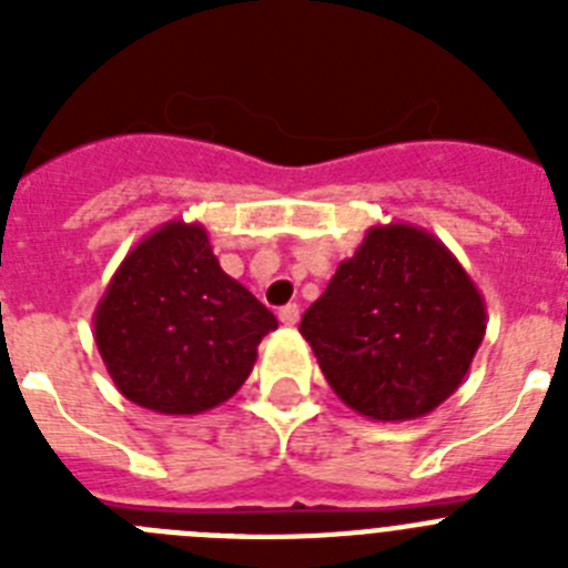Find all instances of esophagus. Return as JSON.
<instances>
[{
  "mask_svg": "<svg viewBox=\"0 0 568 568\" xmlns=\"http://www.w3.org/2000/svg\"><path fill=\"white\" fill-rule=\"evenodd\" d=\"M278 321L284 324V327H295V324H298V304H287V307H281Z\"/></svg>",
  "mask_w": 568,
  "mask_h": 568,
  "instance_id": "1",
  "label": "esophagus"
}]
</instances>
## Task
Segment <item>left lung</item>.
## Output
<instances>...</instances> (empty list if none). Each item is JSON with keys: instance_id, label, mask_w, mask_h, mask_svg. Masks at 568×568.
Returning <instances> with one entry per match:
<instances>
[{"instance_id": "obj_1", "label": "left lung", "mask_w": 568, "mask_h": 568, "mask_svg": "<svg viewBox=\"0 0 568 568\" xmlns=\"http://www.w3.org/2000/svg\"><path fill=\"white\" fill-rule=\"evenodd\" d=\"M298 329L349 409L384 424L413 420L464 384L486 304L444 241L413 224H378Z\"/></svg>"}]
</instances>
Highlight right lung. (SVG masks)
Masks as SVG:
<instances>
[{"label": "right lung", "instance_id": "right-lung-1", "mask_svg": "<svg viewBox=\"0 0 568 568\" xmlns=\"http://www.w3.org/2000/svg\"><path fill=\"white\" fill-rule=\"evenodd\" d=\"M275 327V315L224 273L207 230L184 222L139 241L93 313L115 389L162 415H199L233 398Z\"/></svg>", "mask_w": 568, "mask_h": 568}]
</instances>
